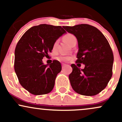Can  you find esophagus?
I'll return each mask as SVG.
<instances>
[{
	"label": "esophagus",
	"mask_w": 122,
	"mask_h": 122,
	"mask_svg": "<svg viewBox=\"0 0 122 122\" xmlns=\"http://www.w3.org/2000/svg\"><path fill=\"white\" fill-rule=\"evenodd\" d=\"M66 66V64H62V68H65V67Z\"/></svg>",
	"instance_id": "esophagus-1"
}]
</instances>
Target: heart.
Here are the masks:
<instances>
[{
	"label": "heart",
	"mask_w": 122,
	"mask_h": 122,
	"mask_svg": "<svg viewBox=\"0 0 122 122\" xmlns=\"http://www.w3.org/2000/svg\"><path fill=\"white\" fill-rule=\"evenodd\" d=\"M64 40L66 42H67L68 43H69V45H73L75 43H76L77 42V39L76 38L74 35H73L72 34H67L66 35H65V36L64 37ZM57 45H58V41H56L54 42V44H53V49H56L57 48ZM58 60L60 61H68L71 59V56H61L58 57Z\"/></svg>",
	"instance_id": "b5f03b06"
}]
</instances>
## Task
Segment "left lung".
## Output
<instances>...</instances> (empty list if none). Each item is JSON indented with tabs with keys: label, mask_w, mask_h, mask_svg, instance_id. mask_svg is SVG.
Listing matches in <instances>:
<instances>
[{
	"label": "left lung",
	"mask_w": 122,
	"mask_h": 122,
	"mask_svg": "<svg viewBox=\"0 0 122 122\" xmlns=\"http://www.w3.org/2000/svg\"><path fill=\"white\" fill-rule=\"evenodd\" d=\"M78 41L77 65H71V86L79 94L95 96L107 86L112 75L114 55L106 38L96 27L87 24L63 27ZM85 64L84 69L79 68Z\"/></svg>",
	"instance_id": "left-lung-1"
}]
</instances>
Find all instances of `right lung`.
<instances>
[{
	"instance_id": "1",
	"label": "right lung",
	"mask_w": 122,
	"mask_h": 122,
	"mask_svg": "<svg viewBox=\"0 0 122 122\" xmlns=\"http://www.w3.org/2000/svg\"><path fill=\"white\" fill-rule=\"evenodd\" d=\"M60 26L42 24L25 32L15 50L14 69L20 85L34 95L52 91L57 74L61 72L59 61L44 65V57L51 52L54 42L65 33Z\"/></svg>"
}]
</instances>
